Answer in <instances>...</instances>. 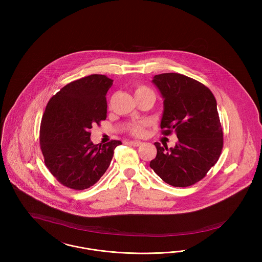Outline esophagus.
I'll return each mask as SVG.
<instances>
[{"label": "esophagus", "mask_w": 262, "mask_h": 262, "mask_svg": "<svg viewBox=\"0 0 262 262\" xmlns=\"http://www.w3.org/2000/svg\"><path fill=\"white\" fill-rule=\"evenodd\" d=\"M128 143H129V144H132L133 146H136V147H137V146H140V145L142 144V142H140V141H135V140L129 141Z\"/></svg>", "instance_id": "1"}]
</instances>
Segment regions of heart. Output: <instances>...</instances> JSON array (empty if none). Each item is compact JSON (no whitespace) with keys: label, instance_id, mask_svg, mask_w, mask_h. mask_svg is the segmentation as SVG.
I'll return each instance as SVG.
<instances>
[{"label":"heart","instance_id":"b5f03b06","mask_svg":"<svg viewBox=\"0 0 262 262\" xmlns=\"http://www.w3.org/2000/svg\"><path fill=\"white\" fill-rule=\"evenodd\" d=\"M144 91H150V90L148 88H145V86H138V88L136 89L135 94L140 93V92H144ZM130 133H132L134 136H136V137L142 136V134H143V125H134V126H132Z\"/></svg>","mask_w":262,"mask_h":262}]
</instances>
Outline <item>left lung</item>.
I'll return each instance as SVG.
<instances>
[{"label":"left lung","mask_w":262,"mask_h":262,"mask_svg":"<svg viewBox=\"0 0 262 262\" xmlns=\"http://www.w3.org/2000/svg\"><path fill=\"white\" fill-rule=\"evenodd\" d=\"M153 84L162 96V134L174 132V147L159 142L150 168L173 187L194 185L218 161L223 147V130L217 103L209 88L180 74L155 75Z\"/></svg>","instance_id":"obj_1"}]
</instances>
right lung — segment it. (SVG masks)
Listing matches in <instances>:
<instances>
[{"instance_id":"1","label":"right lung","mask_w":262,"mask_h":262,"mask_svg":"<svg viewBox=\"0 0 262 262\" xmlns=\"http://www.w3.org/2000/svg\"><path fill=\"white\" fill-rule=\"evenodd\" d=\"M112 84L106 75H88L63 86L46 106L40 146L46 167L66 187L82 190L97 183L122 144L111 140L99 145L90 140L92 125L107 117L105 96Z\"/></svg>"}]
</instances>
